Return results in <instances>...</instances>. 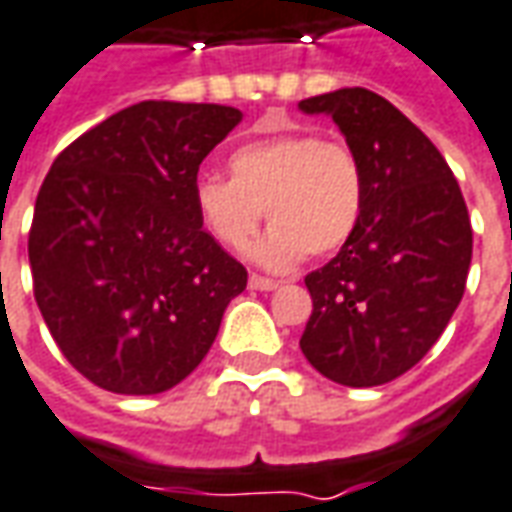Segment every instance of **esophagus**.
Segmentation results:
<instances>
[{"instance_id": "obj_1", "label": "esophagus", "mask_w": 512, "mask_h": 512, "mask_svg": "<svg viewBox=\"0 0 512 512\" xmlns=\"http://www.w3.org/2000/svg\"><path fill=\"white\" fill-rule=\"evenodd\" d=\"M248 287L250 290H259V292H273L278 290V281H273V278H264V276H250Z\"/></svg>"}]
</instances>
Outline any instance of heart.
Instances as JSON below:
<instances>
[{"mask_svg": "<svg viewBox=\"0 0 512 512\" xmlns=\"http://www.w3.org/2000/svg\"><path fill=\"white\" fill-rule=\"evenodd\" d=\"M231 178L200 175L192 189L203 231L228 250H242L267 214L273 222L250 245V262L287 273L312 256H329L354 236L368 181L345 142L315 133L267 136L236 147Z\"/></svg>", "mask_w": 512, "mask_h": 512, "instance_id": "1", "label": "heart"}]
</instances>
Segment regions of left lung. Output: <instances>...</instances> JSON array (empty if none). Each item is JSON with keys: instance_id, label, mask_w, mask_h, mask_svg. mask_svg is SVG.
Listing matches in <instances>:
<instances>
[{"instance_id": "obj_1", "label": "left lung", "mask_w": 512, "mask_h": 512, "mask_svg": "<svg viewBox=\"0 0 512 512\" xmlns=\"http://www.w3.org/2000/svg\"><path fill=\"white\" fill-rule=\"evenodd\" d=\"M298 108L334 119L368 181L354 236L306 276L303 357L345 387L393 382L438 343L463 298L474 245L463 192L438 147L368 88Z\"/></svg>"}]
</instances>
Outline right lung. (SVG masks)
<instances>
[{"label": "right lung", "instance_id": "obj_1", "mask_svg": "<svg viewBox=\"0 0 512 512\" xmlns=\"http://www.w3.org/2000/svg\"><path fill=\"white\" fill-rule=\"evenodd\" d=\"M242 122L209 102L144 100L63 150L30 228L35 303L88 382L155 396L209 354L248 284L197 220L203 158Z\"/></svg>", "mask_w": 512, "mask_h": 512}]
</instances>
